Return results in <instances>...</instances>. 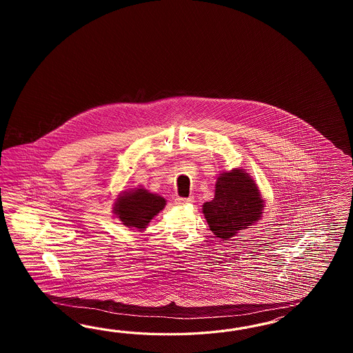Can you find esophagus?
<instances>
[{
    "instance_id": "1",
    "label": "esophagus",
    "mask_w": 353,
    "mask_h": 353,
    "mask_svg": "<svg viewBox=\"0 0 353 353\" xmlns=\"http://www.w3.org/2000/svg\"><path fill=\"white\" fill-rule=\"evenodd\" d=\"M194 202V198L189 196V198H177L176 199V203L177 204H188Z\"/></svg>"
}]
</instances>
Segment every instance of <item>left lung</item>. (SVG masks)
<instances>
[{
    "label": "left lung",
    "mask_w": 353,
    "mask_h": 353,
    "mask_svg": "<svg viewBox=\"0 0 353 353\" xmlns=\"http://www.w3.org/2000/svg\"><path fill=\"white\" fill-rule=\"evenodd\" d=\"M263 207L255 181L246 172L233 170L217 179L214 198L203 204V214L212 233L229 239L259 221Z\"/></svg>",
    "instance_id": "left-lung-1"
}]
</instances>
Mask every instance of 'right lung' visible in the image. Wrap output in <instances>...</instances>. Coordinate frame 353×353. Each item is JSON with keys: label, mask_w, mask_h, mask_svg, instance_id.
<instances>
[{"label": "right lung", "mask_w": 353, "mask_h": 353, "mask_svg": "<svg viewBox=\"0 0 353 353\" xmlns=\"http://www.w3.org/2000/svg\"><path fill=\"white\" fill-rule=\"evenodd\" d=\"M164 205V198L145 189H137L134 192H124L119 198L114 211L123 224L142 230L155 214L161 212Z\"/></svg>", "instance_id": "right-lung-1"}]
</instances>
